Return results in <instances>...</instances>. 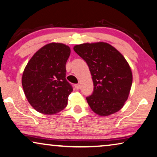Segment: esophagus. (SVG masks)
<instances>
[{
	"instance_id": "obj_1",
	"label": "esophagus",
	"mask_w": 157,
	"mask_h": 157,
	"mask_svg": "<svg viewBox=\"0 0 157 157\" xmlns=\"http://www.w3.org/2000/svg\"><path fill=\"white\" fill-rule=\"evenodd\" d=\"M79 87H80V85H79V84H75V88L77 90H78V89H79Z\"/></svg>"
}]
</instances>
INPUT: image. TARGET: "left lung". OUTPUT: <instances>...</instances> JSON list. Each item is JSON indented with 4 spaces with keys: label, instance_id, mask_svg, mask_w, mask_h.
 Masks as SVG:
<instances>
[{
    "label": "left lung",
    "instance_id": "obj_1",
    "mask_svg": "<svg viewBox=\"0 0 157 157\" xmlns=\"http://www.w3.org/2000/svg\"><path fill=\"white\" fill-rule=\"evenodd\" d=\"M73 49L86 61L91 72L94 91L86 98L91 110L100 116L121 110L133 81L131 68L122 54L103 42L78 44Z\"/></svg>",
    "mask_w": 157,
    "mask_h": 157
}]
</instances>
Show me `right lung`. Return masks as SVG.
Returning a JSON list of instances; mask_svg holds the SVG:
<instances>
[{"instance_id":"add662e5","label":"right lung","mask_w":157,"mask_h":157,"mask_svg":"<svg viewBox=\"0 0 157 157\" xmlns=\"http://www.w3.org/2000/svg\"><path fill=\"white\" fill-rule=\"evenodd\" d=\"M68 46L52 43L35 53L25 68L21 83L27 100L35 110L54 114L68 104L73 87L66 79Z\"/></svg>"}]
</instances>
